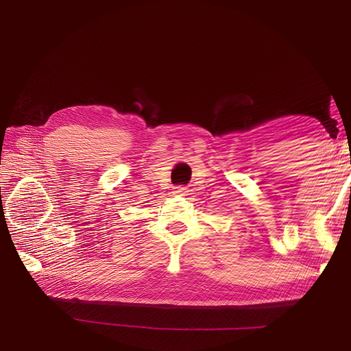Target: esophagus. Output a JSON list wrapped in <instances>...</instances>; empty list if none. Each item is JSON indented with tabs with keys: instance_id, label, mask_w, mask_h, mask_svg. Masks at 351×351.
Here are the masks:
<instances>
[{
	"instance_id": "34e87169",
	"label": "esophagus",
	"mask_w": 351,
	"mask_h": 351,
	"mask_svg": "<svg viewBox=\"0 0 351 351\" xmlns=\"http://www.w3.org/2000/svg\"><path fill=\"white\" fill-rule=\"evenodd\" d=\"M189 189L187 187H184V185H178V187H175V190H173V193L175 195H180V196H185V195H189Z\"/></svg>"
}]
</instances>
